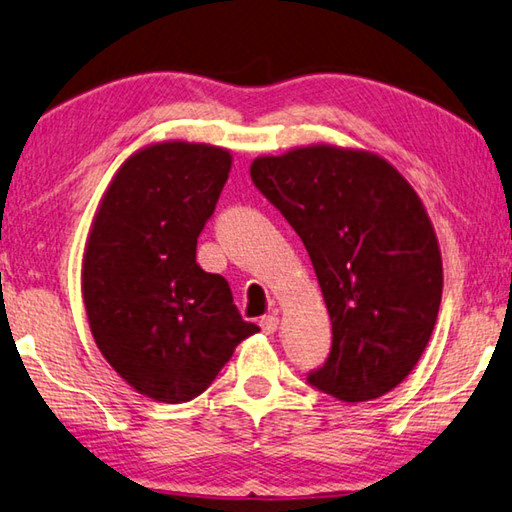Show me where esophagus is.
Returning <instances> with one entry per match:
<instances>
[{"mask_svg": "<svg viewBox=\"0 0 512 512\" xmlns=\"http://www.w3.org/2000/svg\"><path fill=\"white\" fill-rule=\"evenodd\" d=\"M259 327L264 329V334H275L277 327H280V318H277L275 314L264 316L262 320H259Z\"/></svg>", "mask_w": 512, "mask_h": 512, "instance_id": "esophagus-1", "label": "esophagus"}]
</instances>
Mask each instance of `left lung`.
Listing matches in <instances>:
<instances>
[{
	"instance_id": "obj_1",
	"label": "left lung",
	"mask_w": 512,
	"mask_h": 512,
	"mask_svg": "<svg viewBox=\"0 0 512 512\" xmlns=\"http://www.w3.org/2000/svg\"><path fill=\"white\" fill-rule=\"evenodd\" d=\"M250 178L314 264L332 352L309 384L341 402L393 391L420 361L443 296L436 230L391 162L336 144L259 155Z\"/></svg>"
}]
</instances>
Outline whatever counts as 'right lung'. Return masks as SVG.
Instances as JSON below:
<instances>
[{
	"instance_id": "obj_1",
	"label": "right lung",
	"mask_w": 512,
	"mask_h": 512,
	"mask_svg": "<svg viewBox=\"0 0 512 512\" xmlns=\"http://www.w3.org/2000/svg\"><path fill=\"white\" fill-rule=\"evenodd\" d=\"M232 169L223 146L162 140L121 162L85 241L81 291L99 352L137 393L201 395L257 332L223 275L196 264V239Z\"/></svg>"
}]
</instances>
